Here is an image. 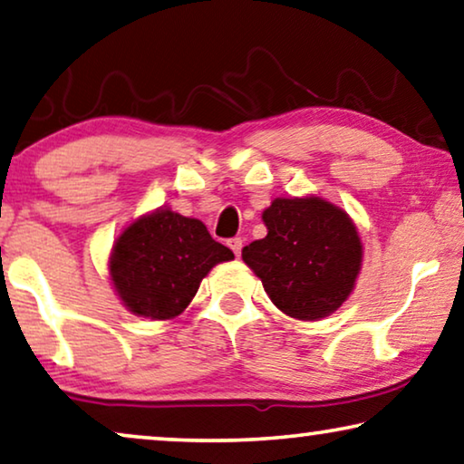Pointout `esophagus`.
I'll use <instances>...</instances> for the list:
<instances>
[{
  "instance_id": "esophagus-1",
  "label": "esophagus",
  "mask_w": 464,
  "mask_h": 464,
  "mask_svg": "<svg viewBox=\"0 0 464 464\" xmlns=\"http://www.w3.org/2000/svg\"><path fill=\"white\" fill-rule=\"evenodd\" d=\"M229 247H231L235 256H239L241 254V247H244V239H241V237L229 239Z\"/></svg>"
}]
</instances>
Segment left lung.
Returning <instances> with one entry per match:
<instances>
[{"label": "left lung", "instance_id": "obj_1", "mask_svg": "<svg viewBox=\"0 0 464 464\" xmlns=\"http://www.w3.org/2000/svg\"><path fill=\"white\" fill-rule=\"evenodd\" d=\"M266 237L241 258L281 313L323 319L342 306L361 271L362 246L348 214L321 198H276L262 214Z\"/></svg>", "mask_w": 464, "mask_h": 464}]
</instances>
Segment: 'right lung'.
<instances>
[{"label": "right lung", "instance_id": "1", "mask_svg": "<svg viewBox=\"0 0 464 464\" xmlns=\"http://www.w3.org/2000/svg\"><path fill=\"white\" fill-rule=\"evenodd\" d=\"M231 258L233 252L210 237L202 220L158 210L121 235L110 275L130 313L164 321L188 308L214 265Z\"/></svg>", "mask_w": 464, "mask_h": 464}]
</instances>
